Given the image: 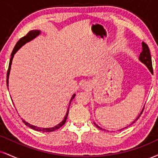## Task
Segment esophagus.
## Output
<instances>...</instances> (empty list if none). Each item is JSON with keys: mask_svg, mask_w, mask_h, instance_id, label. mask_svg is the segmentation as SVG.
<instances>
[{"mask_svg": "<svg viewBox=\"0 0 158 158\" xmlns=\"http://www.w3.org/2000/svg\"><path fill=\"white\" fill-rule=\"evenodd\" d=\"M88 87H89V83L86 82V81H85V82H84L82 85H81V88H82V89H87Z\"/></svg>", "mask_w": 158, "mask_h": 158, "instance_id": "1", "label": "esophagus"}]
</instances>
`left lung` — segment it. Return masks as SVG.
Returning a JSON list of instances; mask_svg holds the SVG:
<instances>
[{
	"mask_svg": "<svg viewBox=\"0 0 158 158\" xmlns=\"http://www.w3.org/2000/svg\"><path fill=\"white\" fill-rule=\"evenodd\" d=\"M139 60L142 62V63H143L144 64H145V65L148 68V69L149 70L151 73H152V72H153L152 63V58H151V54H150L149 48V47H148V45H146L145 43H143V42L142 43V52L140 53V54L139 56ZM143 109H144V107L143 108V110H142L141 113H140V115H138V118H137L133 122H132V123H135V121H136L138 118H139L140 115H141L142 113H143ZM94 124L96 125V126L98 128H99V129H101V130H102L101 127H98V125H96L95 123H94ZM125 128H126V127H125ZM123 129H124V128H123ZM121 130H123V129H121Z\"/></svg>",
	"mask_w": 158,
	"mask_h": 158,
	"instance_id": "8db88e82",
	"label": "left lung"
}]
</instances>
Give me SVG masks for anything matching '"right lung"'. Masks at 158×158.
I'll list each match as a JSON object with an SVG mask.
<instances>
[{
  "label": "right lung",
  "mask_w": 158,
  "mask_h": 158,
  "mask_svg": "<svg viewBox=\"0 0 158 158\" xmlns=\"http://www.w3.org/2000/svg\"><path fill=\"white\" fill-rule=\"evenodd\" d=\"M40 33H41V32H40V31H39V30H32V31H30L26 36H24V37H23L22 38H20V39L19 40V41L18 42V43H17V44L15 45V48H14V49H13V51H12V54H11V59H10V61H9L8 71H7V75H6V84H7V87L9 86V73H10L11 65H12V60H13V57H14L15 54L17 52V51L19 50V49L21 48L23 45L26 44V43H28V42H30L31 40H33V39H35V38L36 37H37V36L39 35ZM75 96H76V94H73V96H72L71 98V101H70V104H71L72 99H73V98L75 97ZM69 107H70V105H69ZM69 107H68L67 113H66L65 116H64V119H63V120H62V122H60V123H58V124L56 125V126H55L54 127H51V128H41V127H36V126H34V125L30 124V123H28V122H26V121H24V120H23V122L26 125V126L29 127L30 128L32 129V130L38 131V132H53V131H55V130H58L59 128H60L61 127H62L64 124V123H65V121H66V119H67V117H68V112H69Z\"/></svg>",
  "instance_id": "right-lung-1"
}]
</instances>
